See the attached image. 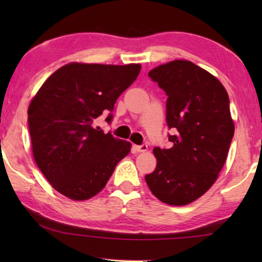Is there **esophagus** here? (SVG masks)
Returning <instances> with one entry per match:
<instances>
[{"instance_id": "1", "label": "esophagus", "mask_w": 262, "mask_h": 262, "mask_svg": "<svg viewBox=\"0 0 262 262\" xmlns=\"http://www.w3.org/2000/svg\"><path fill=\"white\" fill-rule=\"evenodd\" d=\"M137 152H145L148 150V145L147 144H141V145H136L135 147Z\"/></svg>"}]
</instances>
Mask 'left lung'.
I'll list each match as a JSON object with an SVG mask.
<instances>
[{
  "label": "left lung",
  "instance_id": "left-lung-1",
  "mask_svg": "<svg viewBox=\"0 0 262 262\" xmlns=\"http://www.w3.org/2000/svg\"><path fill=\"white\" fill-rule=\"evenodd\" d=\"M148 76L165 91L168 149H154L157 165L145 176L158 200L185 206L209 189L223 167L234 126L228 92L207 70L174 60L150 70Z\"/></svg>",
  "mask_w": 262,
  "mask_h": 262
}]
</instances>
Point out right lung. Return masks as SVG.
<instances>
[{"label": "right lung", "instance_id": "obj_1", "mask_svg": "<svg viewBox=\"0 0 262 262\" xmlns=\"http://www.w3.org/2000/svg\"><path fill=\"white\" fill-rule=\"evenodd\" d=\"M140 64L68 63L53 73L29 106L34 161L53 188L72 200H88L107 184L130 143L95 128L111 122L114 104L139 76Z\"/></svg>", "mask_w": 262, "mask_h": 262}]
</instances>
